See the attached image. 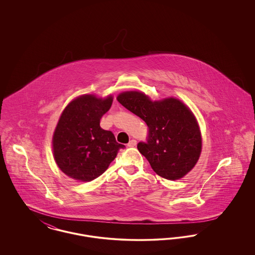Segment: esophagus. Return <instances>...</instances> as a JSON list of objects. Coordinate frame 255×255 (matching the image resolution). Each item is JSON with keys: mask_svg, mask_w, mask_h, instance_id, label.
<instances>
[{"mask_svg": "<svg viewBox=\"0 0 255 255\" xmlns=\"http://www.w3.org/2000/svg\"><path fill=\"white\" fill-rule=\"evenodd\" d=\"M135 145H136V140H135V139H131V140L129 141V143H128L129 147H134Z\"/></svg>", "mask_w": 255, "mask_h": 255, "instance_id": "esophagus-1", "label": "esophagus"}]
</instances>
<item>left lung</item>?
Wrapping results in <instances>:
<instances>
[{
    "label": "left lung",
    "mask_w": 255,
    "mask_h": 255,
    "mask_svg": "<svg viewBox=\"0 0 255 255\" xmlns=\"http://www.w3.org/2000/svg\"><path fill=\"white\" fill-rule=\"evenodd\" d=\"M117 99L147 124V142H139L137 149L158 176L176 181L194 168L203 142L199 123L188 106L176 97L153 101L140 91L123 92Z\"/></svg>",
    "instance_id": "obj_1"
}]
</instances>
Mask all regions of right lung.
Listing matches in <instances>:
<instances>
[{"label": "right lung", "mask_w": 255, "mask_h": 255, "mask_svg": "<svg viewBox=\"0 0 255 255\" xmlns=\"http://www.w3.org/2000/svg\"><path fill=\"white\" fill-rule=\"evenodd\" d=\"M113 96L82 95L63 110L52 135L53 158L71 179L91 182L108 169L124 145L114 133L100 127V119L109 111Z\"/></svg>", "instance_id": "add662e5"}]
</instances>
